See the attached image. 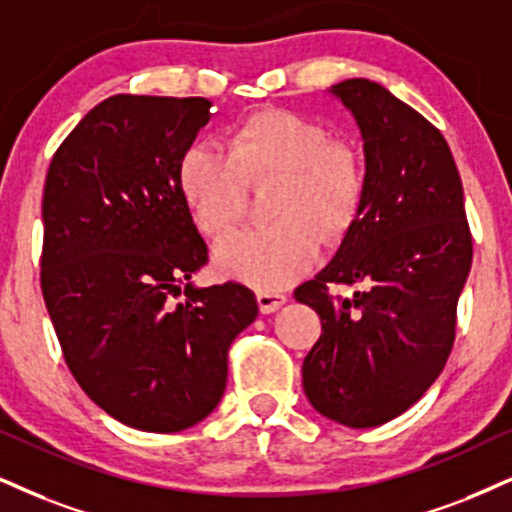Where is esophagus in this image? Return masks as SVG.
I'll use <instances>...</instances> for the list:
<instances>
[{"mask_svg": "<svg viewBox=\"0 0 512 512\" xmlns=\"http://www.w3.org/2000/svg\"><path fill=\"white\" fill-rule=\"evenodd\" d=\"M256 301H258V308H261V313H275L277 308L287 304V296L277 292H258Z\"/></svg>", "mask_w": 512, "mask_h": 512, "instance_id": "obj_1", "label": "esophagus"}]
</instances>
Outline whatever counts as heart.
Listing matches in <instances>:
<instances>
[{"mask_svg": "<svg viewBox=\"0 0 512 512\" xmlns=\"http://www.w3.org/2000/svg\"><path fill=\"white\" fill-rule=\"evenodd\" d=\"M180 192L201 232L220 237L242 218L249 185L277 180L275 223L232 232L213 251L220 275L275 292L311 273L320 235L342 237L365 199V166L349 142L292 111H261L232 130L230 147L192 142L178 166Z\"/></svg>", "mask_w": 512, "mask_h": 512, "instance_id": "heart-1", "label": "heart"}]
</instances>
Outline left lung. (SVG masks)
<instances>
[{
  "instance_id": "obj_1",
  "label": "left lung",
  "mask_w": 512,
  "mask_h": 512,
  "mask_svg": "<svg viewBox=\"0 0 512 512\" xmlns=\"http://www.w3.org/2000/svg\"><path fill=\"white\" fill-rule=\"evenodd\" d=\"M330 92L361 130L368 187L337 254L294 292L323 323L301 372L320 415L363 430L408 410L444 370L472 235L444 135L380 82ZM330 284L359 289L337 300Z\"/></svg>"
}]
</instances>
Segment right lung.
<instances>
[{"mask_svg": "<svg viewBox=\"0 0 512 512\" xmlns=\"http://www.w3.org/2000/svg\"><path fill=\"white\" fill-rule=\"evenodd\" d=\"M208 109L204 97L104 99L44 182L40 280L63 358L99 408L144 432L187 430L218 406L227 349L258 315L244 285L189 282L208 249L178 166Z\"/></svg>", "mask_w": 512, "mask_h": 512, "instance_id": "1", "label": "right lung"}]
</instances>
